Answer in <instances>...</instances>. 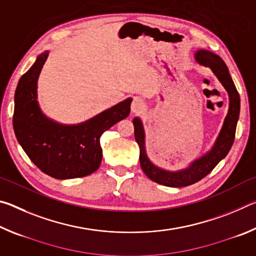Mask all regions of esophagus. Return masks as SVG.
I'll use <instances>...</instances> for the list:
<instances>
[{
  "label": "esophagus",
  "mask_w": 256,
  "mask_h": 256,
  "mask_svg": "<svg viewBox=\"0 0 256 256\" xmlns=\"http://www.w3.org/2000/svg\"><path fill=\"white\" fill-rule=\"evenodd\" d=\"M144 107H146V104H144V100H142L141 98L134 97L133 102L131 104V110H132V112H142V110H144Z\"/></svg>",
  "instance_id": "34e87169"
}]
</instances>
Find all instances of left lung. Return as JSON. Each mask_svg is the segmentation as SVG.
<instances>
[{"label":"left lung","instance_id":"8db88e82","mask_svg":"<svg viewBox=\"0 0 256 256\" xmlns=\"http://www.w3.org/2000/svg\"><path fill=\"white\" fill-rule=\"evenodd\" d=\"M196 62L206 68H209L214 76L226 90L229 98L228 112L224 118L222 128L216 136L211 149L194 159L188 167L180 170H167L157 166L148 157L146 149V132L144 123L140 118H133L134 136L140 148V164L144 174L151 180L170 188H183L192 185L206 177L219 162L226 157L235 140L236 126L240 118V98L235 84L229 74V70L219 55L206 50H198L194 53Z\"/></svg>","mask_w":256,"mask_h":256}]
</instances>
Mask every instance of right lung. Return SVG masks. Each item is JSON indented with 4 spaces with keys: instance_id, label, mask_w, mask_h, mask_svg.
<instances>
[{
    "instance_id": "obj_1",
    "label": "right lung",
    "mask_w": 256,
    "mask_h": 256,
    "mask_svg": "<svg viewBox=\"0 0 256 256\" xmlns=\"http://www.w3.org/2000/svg\"><path fill=\"white\" fill-rule=\"evenodd\" d=\"M47 58L48 50L38 55L16 86L14 112L16 140L30 160L48 176L58 180L88 176L102 164V134L128 118L132 98L116 104L86 122H56L42 112L37 96L38 78Z\"/></svg>"
}]
</instances>
